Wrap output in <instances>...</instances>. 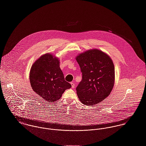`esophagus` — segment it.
<instances>
[{"label": "esophagus", "mask_w": 146, "mask_h": 146, "mask_svg": "<svg viewBox=\"0 0 146 146\" xmlns=\"http://www.w3.org/2000/svg\"><path fill=\"white\" fill-rule=\"evenodd\" d=\"M71 86H72V88H75V84L74 82H71Z\"/></svg>", "instance_id": "obj_1"}]
</instances>
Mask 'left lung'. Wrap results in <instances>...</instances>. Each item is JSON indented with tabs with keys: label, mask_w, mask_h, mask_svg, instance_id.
<instances>
[{
	"label": "left lung",
	"mask_w": 146,
	"mask_h": 146,
	"mask_svg": "<svg viewBox=\"0 0 146 146\" xmlns=\"http://www.w3.org/2000/svg\"><path fill=\"white\" fill-rule=\"evenodd\" d=\"M82 72V80L76 88L80 102L85 105L96 104L107 98L115 82L113 62L106 53L90 49L76 57Z\"/></svg>",
	"instance_id": "1"
}]
</instances>
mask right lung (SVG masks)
I'll use <instances>...</instances> for the list:
<instances>
[{"instance_id":"obj_1","label":"right lung","mask_w":146,"mask_h":146,"mask_svg":"<svg viewBox=\"0 0 146 146\" xmlns=\"http://www.w3.org/2000/svg\"><path fill=\"white\" fill-rule=\"evenodd\" d=\"M33 90L49 102L58 100L71 85L64 79L58 58L52 53L42 55L33 64L29 72Z\"/></svg>"}]
</instances>
